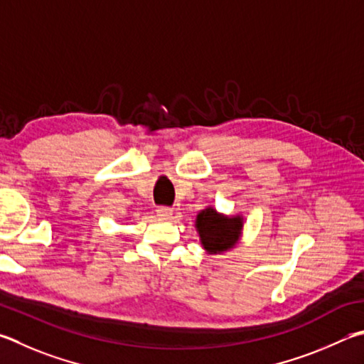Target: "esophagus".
<instances>
[{"label":"esophagus","instance_id":"esophagus-1","mask_svg":"<svg viewBox=\"0 0 364 364\" xmlns=\"http://www.w3.org/2000/svg\"><path fill=\"white\" fill-rule=\"evenodd\" d=\"M156 213H157V216L161 218V220H167V218L171 216V208L164 207V205H162V207H157Z\"/></svg>","mask_w":364,"mask_h":364}]
</instances>
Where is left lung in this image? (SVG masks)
<instances>
[{"mask_svg": "<svg viewBox=\"0 0 364 364\" xmlns=\"http://www.w3.org/2000/svg\"><path fill=\"white\" fill-rule=\"evenodd\" d=\"M197 229L203 248L210 253H221L232 248L240 235V218H224L213 208H207L197 215Z\"/></svg>", "mask_w": 364, "mask_h": 364, "instance_id": "8db88e82", "label": "left lung"}]
</instances>
